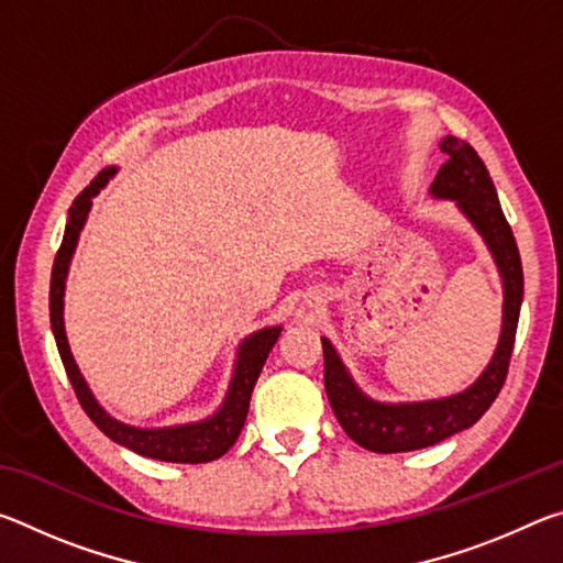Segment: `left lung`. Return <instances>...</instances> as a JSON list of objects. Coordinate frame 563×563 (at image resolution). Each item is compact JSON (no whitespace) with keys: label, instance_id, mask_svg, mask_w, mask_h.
Here are the masks:
<instances>
[{"label":"left lung","instance_id":"8db88e82","mask_svg":"<svg viewBox=\"0 0 563 563\" xmlns=\"http://www.w3.org/2000/svg\"><path fill=\"white\" fill-rule=\"evenodd\" d=\"M440 148L446 161L432 180L430 196L437 201H454L460 213L487 243L504 288L501 332L489 365L470 387L450 397L419 399V402H379L362 393L332 342L322 338L325 393L332 412L352 442L379 454L422 450L472 427L497 399L507 379L514 338H517L523 273L519 247L504 218L497 188L492 184L484 161L466 141L444 136Z\"/></svg>","mask_w":563,"mask_h":563}]
</instances>
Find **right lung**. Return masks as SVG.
Here are the masks:
<instances>
[{
    "label": "right lung",
    "instance_id": "right-lung-1",
    "mask_svg": "<svg viewBox=\"0 0 563 563\" xmlns=\"http://www.w3.org/2000/svg\"><path fill=\"white\" fill-rule=\"evenodd\" d=\"M117 166L103 168L101 174L91 180L76 196V201L69 208V218H66L62 247L54 258L52 268V285H49V318H52V332L56 340V347H59V355L64 362L66 375H69V383L74 387L76 397H79V405L84 412L91 417V422L99 427V430L126 450L136 452L141 456H151V460L158 462H178V464H203L213 462L218 456H223L231 446L235 444L238 434H241L247 407H251V395L253 387L258 383L261 369L268 360L271 350L280 338V325L255 330L253 335H247L235 352V365H233V377L228 383V393L223 397L221 407L216 409L211 417L198 419V422H186V424H170V427H133L121 422V419L111 417L107 409L99 405V399L84 379L79 365L71 355L69 340H66L64 330V290H66V275H69V265L74 258L76 245H79V235L84 231V223H87L93 198L99 196V190L109 184V178L117 176Z\"/></svg>",
    "mask_w": 563,
    "mask_h": 563
}]
</instances>
